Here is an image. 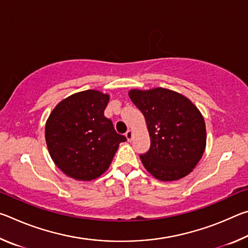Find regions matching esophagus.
<instances>
[{
  "mask_svg": "<svg viewBox=\"0 0 248 248\" xmlns=\"http://www.w3.org/2000/svg\"><path fill=\"white\" fill-rule=\"evenodd\" d=\"M132 137H133V131L132 130H128L127 132H125V138H127V140L128 141H131V139H132Z\"/></svg>",
  "mask_w": 248,
  "mask_h": 248,
  "instance_id": "1",
  "label": "esophagus"
}]
</instances>
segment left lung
<instances>
[{"mask_svg":"<svg viewBox=\"0 0 248 248\" xmlns=\"http://www.w3.org/2000/svg\"><path fill=\"white\" fill-rule=\"evenodd\" d=\"M129 97L143 114L150 134V150L140 155L145 170L162 182L190 174L207 144L199 109L186 96L163 87L130 90Z\"/></svg>","mask_w":248,"mask_h":248,"instance_id":"8db88e82","label":"left lung"}]
</instances>
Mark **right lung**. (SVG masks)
Listing matches in <instances>:
<instances>
[{"mask_svg":"<svg viewBox=\"0 0 248 248\" xmlns=\"http://www.w3.org/2000/svg\"><path fill=\"white\" fill-rule=\"evenodd\" d=\"M109 95L96 90L78 92L61 100L46 121L50 156L62 173L89 182L108 170L125 137L104 116Z\"/></svg>","mask_w":248,"mask_h":248,"instance_id":"add662e5","label":"right lung"}]
</instances>
